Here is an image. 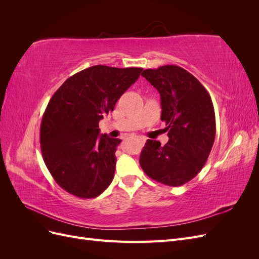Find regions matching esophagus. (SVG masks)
Listing matches in <instances>:
<instances>
[{"label": "esophagus", "mask_w": 259, "mask_h": 259, "mask_svg": "<svg viewBox=\"0 0 259 259\" xmlns=\"http://www.w3.org/2000/svg\"><path fill=\"white\" fill-rule=\"evenodd\" d=\"M137 139L139 140V142H140V143H143V144H145V142H146V139H145L144 137H138Z\"/></svg>", "instance_id": "obj_1"}]
</instances>
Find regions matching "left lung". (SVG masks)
Wrapping results in <instances>:
<instances>
[{"mask_svg": "<svg viewBox=\"0 0 259 259\" xmlns=\"http://www.w3.org/2000/svg\"><path fill=\"white\" fill-rule=\"evenodd\" d=\"M142 75L158 90L161 120L168 142L148 139L139 163L145 173L166 186L185 185L197 176L214 145L216 122L213 103L198 79L178 66L146 69Z\"/></svg>", "mask_w": 259, "mask_h": 259, "instance_id": "8db88e82", "label": "left lung"}]
</instances>
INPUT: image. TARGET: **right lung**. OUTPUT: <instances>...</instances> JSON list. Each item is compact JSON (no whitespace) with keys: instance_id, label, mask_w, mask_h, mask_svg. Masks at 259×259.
Instances as JSON below:
<instances>
[{"instance_id":"1","label":"right lung","mask_w":259,"mask_h":259,"mask_svg":"<svg viewBox=\"0 0 259 259\" xmlns=\"http://www.w3.org/2000/svg\"><path fill=\"white\" fill-rule=\"evenodd\" d=\"M142 71L93 66L70 76L51 98L41 123V150L55 182L67 192L92 199L111 184L121 139L100 135L99 121Z\"/></svg>"}]
</instances>
